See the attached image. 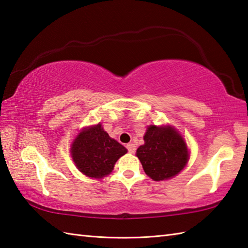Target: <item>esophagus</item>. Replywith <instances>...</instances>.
<instances>
[{"mask_svg": "<svg viewBox=\"0 0 248 248\" xmlns=\"http://www.w3.org/2000/svg\"><path fill=\"white\" fill-rule=\"evenodd\" d=\"M127 149H128V151L130 152V154H134L135 150H136V147H135L134 144L130 143V144L127 145Z\"/></svg>", "mask_w": 248, "mask_h": 248, "instance_id": "34e87169", "label": "esophagus"}]
</instances>
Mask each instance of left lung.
Listing matches in <instances>:
<instances>
[{"label":"left lung","mask_w":248,"mask_h":248,"mask_svg":"<svg viewBox=\"0 0 248 248\" xmlns=\"http://www.w3.org/2000/svg\"><path fill=\"white\" fill-rule=\"evenodd\" d=\"M144 140L145 144L136 150V155L145 172L155 181L176 176L186 166L188 150L175 129L150 125Z\"/></svg>","instance_id":"obj_1"}]
</instances>
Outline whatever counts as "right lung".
<instances>
[{
  "mask_svg": "<svg viewBox=\"0 0 248 248\" xmlns=\"http://www.w3.org/2000/svg\"><path fill=\"white\" fill-rule=\"evenodd\" d=\"M127 154V149L110 139L101 124L83 130L71 147L77 167L91 178H103L113 170L116 161Z\"/></svg>",
  "mask_w": 248,
  "mask_h": 248,
  "instance_id": "right-lung-1",
  "label": "right lung"
}]
</instances>
